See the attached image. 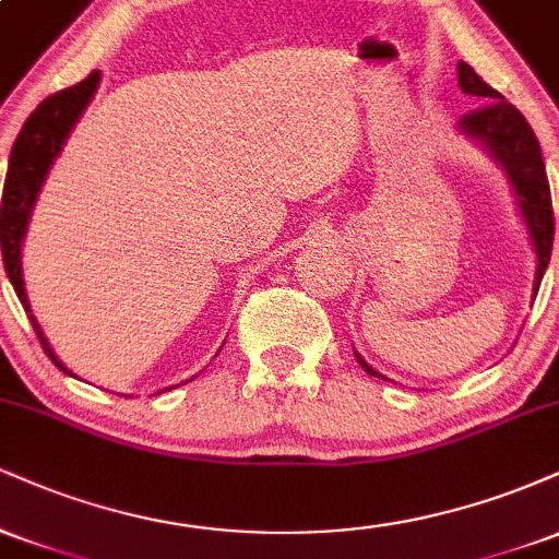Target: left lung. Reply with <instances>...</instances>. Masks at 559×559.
Segmentation results:
<instances>
[{
    "label": "left lung",
    "instance_id": "8db88e82",
    "mask_svg": "<svg viewBox=\"0 0 559 559\" xmlns=\"http://www.w3.org/2000/svg\"><path fill=\"white\" fill-rule=\"evenodd\" d=\"M457 83L465 94L476 96L484 105L471 115H465L457 123V133L467 141L480 146L499 165L512 186L515 194L518 215H521L525 234L531 239V249L536 254V275H534V297L542 284L544 271H547L551 258V239H555V215H551V197L547 168H544L542 146L534 128L523 118L510 102L502 99L497 88H491L467 62H457ZM357 362L368 376L391 381L381 376L376 368L365 362V357L355 349Z\"/></svg>",
    "mask_w": 559,
    "mask_h": 559
}]
</instances>
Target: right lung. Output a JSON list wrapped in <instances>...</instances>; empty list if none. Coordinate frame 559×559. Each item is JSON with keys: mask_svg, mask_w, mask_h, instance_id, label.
I'll list each match as a JSON object with an SVG mask.
<instances>
[{"mask_svg": "<svg viewBox=\"0 0 559 559\" xmlns=\"http://www.w3.org/2000/svg\"><path fill=\"white\" fill-rule=\"evenodd\" d=\"M99 79L102 73L94 70L88 79L75 83V86L62 88V92L47 96V99L31 112V118L25 120L21 133H17L15 144H12L0 207V243L4 271H8V278L12 288H15L17 299H21L23 310L28 312V320L31 325H34L44 352H47L49 360H52L66 376H73V370H68L60 357L52 352V344L44 336L41 325H38V320L34 318V310H31L28 294H25L23 239L25 230H28V221L31 213H34L38 191H41L44 181H47L49 168L55 165L57 155H60L62 146H66L70 131H73L75 123L81 120L88 102L94 99ZM159 394H163V391H159Z\"/></svg>", "mask_w": 559, "mask_h": 559, "instance_id": "1", "label": "right lung"}]
</instances>
